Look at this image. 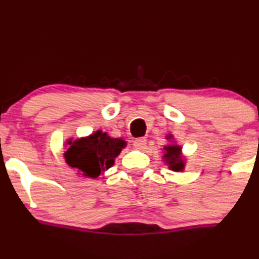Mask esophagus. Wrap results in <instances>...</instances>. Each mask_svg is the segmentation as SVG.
I'll return each mask as SVG.
<instances>
[{
    "label": "esophagus",
    "instance_id": "1",
    "mask_svg": "<svg viewBox=\"0 0 259 259\" xmlns=\"http://www.w3.org/2000/svg\"><path fill=\"white\" fill-rule=\"evenodd\" d=\"M146 143H147V140H146V138H139L134 141V146H135L136 148L142 149L146 147Z\"/></svg>",
    "mask_w": 259,
    "mask_h": 259
}]
</instances>
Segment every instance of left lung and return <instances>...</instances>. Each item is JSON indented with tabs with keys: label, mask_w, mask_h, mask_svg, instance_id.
Wrapping results in <instances>:
<instances>
[{
	"label": "left lung",
	"mask_w": 259,
	"mask_h": 259,
	"mask_svg": "<svg viewBox=\"0 0 259 259\" xmlns=\"http://www.w3.org/2000/svg\"><path fill=\"white\" fill-rule=\"evenodd\" d=\"M172 139L169 135L167 140ZM181 146L177 145H169L164 147V160L165 163L169 165V169L172 171H183L185 169V159L182 157V152H181Z\"/></svg>",
	"instance_id": "1"
}]
</instances>
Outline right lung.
I'll use <instances>...</instances> for the list:
<instances>
[{
	"mask_svg": "<svg viewBox=\"0 0 259 259\" xmlns=\"http://www.w3.org/2000/svg\"><path fill=\"white\" fill-rule=\"evenodd\" d=\"M70 147L65 152L66 163L83 176L95 179L114 164V159L126 146L123 139H113L98 130L88 138L67 141Z\"/></svg>",
	"mask_w": 259,
	"mask_h": 259,
	"instance_id": "add662e5",
	"label": "right lung"
}]
</instances>
